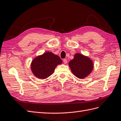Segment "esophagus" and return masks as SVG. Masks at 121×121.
Instances as JSON below:
<instances>
[{
  "label": "esophagus",
  "instance_id": "34e87169",
  "mask_svg": "<svg viewBox=\"0 0 121 121\" xmlns=\"http://www.w3.org/2000/svg\"><path fill=\"white\" fill-rule=\"evenodd\" d=\"M63 62H64V64H66V63H67V59H64L63 60Z\"/></svg>",
  "mask_w": 121,
  "mask_h": 121
}]
</instances>
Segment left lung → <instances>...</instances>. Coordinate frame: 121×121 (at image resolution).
Masks as SVG:
<instances>
[{
  "label": "left lung",
  "instance_id": "obj_1",
  "mask_svg": "<svg viewBox=\"0 0 121 121\" xmlns=\"http://www.w3.org/2000/svg\"><path fill=\"white\" fill-rule=\"evenodd\" d=\"M68 64L72 73L80 79L87 77L93 68V62L90 59L78 53L74 55L73 59Z\"/></svg>",
  "mask_w": 121,
  "mask_h": 121
}]
</instances>
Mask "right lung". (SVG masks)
Instances as JSON below:
<instances>
[{"instance_id":"right-lung-1","label":"right lung","mask_w":121,"mask_h":121,"mask_svg":"<svg viewBox=\"0 0 121 121\" xmlns=\"http://www.w3.org/2000/svg\"><path fill=\"white\" fill-rule=\"evenodd\" d=\"M62 63L60 58L47 52L34 59L31 68L34 75L40 79H45L53 73L58 65Z\"/></svg>"}]
</instances>
